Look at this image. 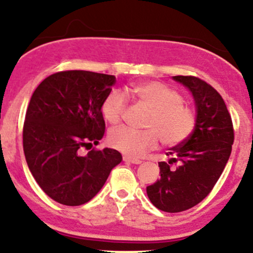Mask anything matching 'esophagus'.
I'll return each instance as SVG.
<instances>
[{"label": "esophagus", "mask_w": 253, "mask_h": 253, "mask_svg": "<svg viewBox=\"0 0 253 253\" xmlns=\"http://www.w3.org/2000/svg\"><path fill=\"white\" fill-rule=\"evenodd\" d=\"M123 160L127 163H132V165H141L142 163L141 160L133 159V157H129V156H123Z\"/></svg>", "instance_id": "1"}]
</instances>
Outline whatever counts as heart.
I'll return each instance as SVG.
<instances>
[{
	"instance_id": "b5f03b06",
	"label": "heart",
	"mask_w": 253,
	"mask_h": 253,
	"mask_svg": "<svg viewBox=\"0 0 253 253\" xmlns=\"http://www.w3.org/2000/svg\"><path fill=\"white\" fill-rule=\"evenodd\" d=\"M132 97L147 108L150 114L145 122V130L120 126L109 132L111 147L130 156H141L156 147L161 139L166 147H176L187 141L198 123L195 110L185 104V97L167 84L155 80L139 82L126 88L110 91L104 97L100 111L108 123L117 124L123 120L127 98Z\"/></svg>"
}]
</instances>
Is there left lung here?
<instances>
[{
  "label": "left lung",
  "mask_w": 253,
  "mask_h": 253,
  "mask_svg": "<svg viewBox=\"0 0 253 253\" xmlns=\"http://www.w3.org/2000/svg\"><path fill=\"white\" fill-rule=\"evenodd\" d=\"M174 80L191 90L197 105L198 123L191 137L159 162L161 179L147 187L151 204L163 212L189 210L210 194L231 155L234 130L224 99L214 87L198 77L175 76ZM173 163H179L171 169Z\"/></svg>",
  "instance_id": "obj_1"
}]
</instances>
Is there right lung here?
<instances>
[{"label":"right lung","instance_id":"obj_1","mask_svg":"<svg viewBox=\"0 0 253 253\" xmlns=\"http://www.w3.org/2000/svg\"><path fill=\"white\" fill-rule=\"evenodd\" d=\"M116 77L70 70L50 74L34 91L23 123V151L41 189L56 203L79 206L102 189L122 161L117 150L82 149L105 132L100 105Z\"/></svg>","mask_w":253,"mask_h":253}]
</instances>
